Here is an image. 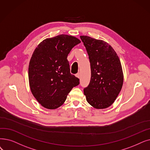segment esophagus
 <instances>
[{
  "label": "esophagus",
  "mask_w": 150,
  "mask_h": 150,
  "mask_svg": "<svg viewBox=\"0 0 150 150\" xmlns=\"http://www.w3.org/2000/svg\"><path fill=\"white\" fill-rule=\"evenodd\" d=\"M75 76H76L77 78H79V79H80V73H78V74H76L75 75Z\"/></svg>",
  "instance_id": "obj_1"
}]
</instances>
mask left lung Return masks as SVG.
<instances>
[{
    "instance_id": "8db88e82",
    "label": "left lung",
    "mask_w": 150,
    "mask_h": 150,
    "mask_svg": "<svg viewBox=\"0 0 150 150\" xmlns=\"http://www.w3.org/2000/svg\"><path fill=\"white\" fill-rule=\"evenodd\" d=\"M89 56L91 76L84 89L87 102L97 109L112 105L123 84V72L119 57L106 42L80 36Z\"/></svg>"
}]
</instances>
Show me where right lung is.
Listing matches in <instances>:
<instances>
[{"instance_id":"right-lung-1","label":"right lung","mask_w":150,"mask_h":150,"mask_svg":"<svg viewBox=\"0 0 150 150\" xmlns=\"http://www.w3.org/2000/svg\"><path fill=\"white\" fill-rule=\"evenodd\" d=\"M81 41L61 34L46 38L38 44L29 62L30 91L36 100L47 109H56L66 101L80 80L70 72L67 56Z\"/></svg>"}]
</instances>
